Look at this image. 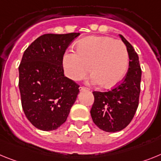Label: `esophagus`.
<instances>
[{
  "label": "esophagus",
  "mask_w": 161,
  "mask_h": 161,
  "mask_svg": "<svg viewBox=\"0 0 161 161\" xmlns=\"http://www.w3.org/2000/svg\"><path fill=\"white\" fill-rule=\"evenodd\" d=\"M79 90L82 92V91H89V89L85 87V86H80V87H79Z\"/></svg>",
  "instance_id": "34e87169"
}]
</instances>
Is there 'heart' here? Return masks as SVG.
Returning <instances> with one entry per match:
<instances>
[{"label":"heart","instance_id":"b5f03b06","mask_svg":"<svg viewBox=\"0 0 161 161\" xmlns=\"http://www.w3.org/2000/svg\"><path fill=\"white\" fill-rule=\"evenodd\" d=\"M76 51L67 52L63 57L65 74L71 80L84 79L90 71L93 75L91 83L111 88L125 76L129 54L121 40L109 36H88L77 43Z\"/></svg>","mask_w":161,"mask_h":161}]
</instances>
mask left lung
<instances>
[{"label": "left lung", "mask_w": 161, "mask_h": 161, "mask_svg": "<svg viewBox=\"0 0 161 161\" xmlns=\"http://www.w3.org/2000/svg\"><path fill=\"white\" fill-rule=\"evenodd\" d=\"M129 54V69L122 82L105 92H93L95 100L91 116L100 130L117 132L129 125L139 106L141 70L139 56L133 46L121 35Z\"/></svg>", "instance_id": "8db88e82"}]
</instances>
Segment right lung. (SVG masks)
Here are the masks:
<instances>
[{
    "label": "right lung",
    "instance_id": "add662e5",
    "mask_svg": "<svg viewBox=\"0 0 161 161\" xmlns=\"http://www.w3.org/2000/svg\"><path fill=\"white\" fill-rule=\"evenodd\" d=\"M80 33L45 34L25 50L19 65V91L26 118L37 129L54 130L67 119L79 86L64 75L63 56Z\"/></svg>",
    "mask_w": 161,
    "mask_h": 161
}]
</instances>
